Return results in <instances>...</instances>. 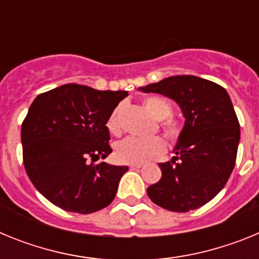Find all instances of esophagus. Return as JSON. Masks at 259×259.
I'll list each match as a JSON object with an SVG mask.
<instances>
[{"instance_id":"34e87169","label":"esophagus","mask_w":259,"mask_h":259,"mask_svg":"<svg viewBox=\"0 0 259 259\" xmlns=\"http://www.w3.org/2000/svg\"><path fill=\"white\" fill-rule=\"evenodd\" d=\"M130 168H131V170H139V168H141V164H131Z\"/></svg>"}]
</instances>
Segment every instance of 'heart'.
<instances>
[{"label":"heart","instance_id":"heart-1","mask_svg":"<svg viewBox=\"0 0 259 259\" xmlns=\"http://www.w3.org/2000/svg\"><path fill=\"white\" fill-rule=\"evenodd\" d=\"M144 106L148 109L153 118L161 120L162 134L167 140L172 144H176L183 136V124L180 120L172 118V106L166 98L159 96H150L144 100ZM123 105H118L110 114L107 119V130L114 136H119L122 134L123 127L120 122ZM166 152V143L162 137L154 136L150 139H136L128 137L125 140L116 144L114 154L116 161L125 164H143L157 158Z\"/></svg>","mask_w":259,"mask_h":259}]
</instances>
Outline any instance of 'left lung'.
I'll return each instance as SVG.
<instances>
[{
    "label": "left lung",
    "instance_id": "8db88e82",
    "mask_svg": "<svg viewBox=\"0 0 259 259\" xmlns=\"http://www.w3.org/2000/svg\"><path fill=\"white\" fill-rule=\"evenodd\" d=\"M140 91L170 97L185 118L175 157L158 164L162 178L148 188V196L170 211L203 206L223 189L236 163L240 124L227 91L192 75L166 77Z\"/></svg>",
    "mask_w": 259,
    "mask_h": 259
}]
</instances>
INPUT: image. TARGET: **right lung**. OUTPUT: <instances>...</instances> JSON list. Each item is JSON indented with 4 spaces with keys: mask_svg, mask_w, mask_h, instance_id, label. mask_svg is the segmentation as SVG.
I'll list each match as a JSON object with an SVG mask.
<instances>
[{
    "mask_svg": "<svg viewBox=\"0 0 259 259\" xmlns=\"http://www.w3.org/2000/svg\"><path fill=\"white\" fill-rule=\"evenodd\" d=\"M125 91L65 84L35 98L22 123L23 163L32 184L66 211L91 214L109 206L127 166L106 162L107 119Z\"/></svg>",
    "mask_w": 259,
    "mask_h": 259,
    "instance_id": "add662e5",
    "label": "right lung"
}]
</instances>
